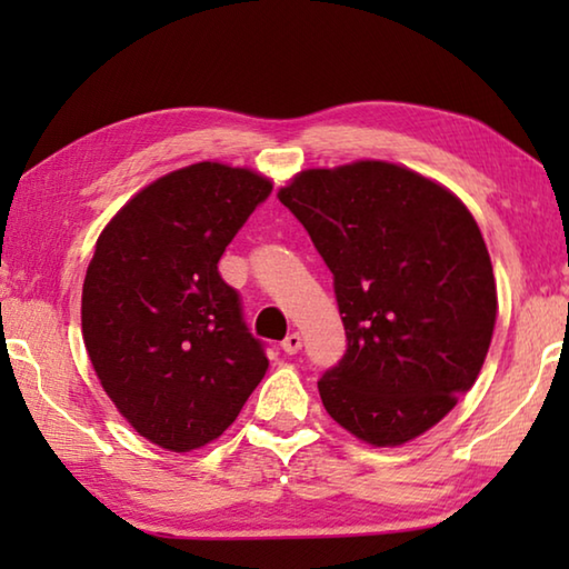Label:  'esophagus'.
Returning <instances> with one entry per match:
<instances>
[{
  "mask_svg": "<svg viewBox=\"0 0 569 569\" xmlns=\"http://www.w3.org/2000/svg\"><path fill=\"white\" fill-rule=\"evenodd\" d=\"M301 343H303L301 333L293 331V333H288L286 339L281 341V349H283L286 353H298V351H301Z\"/></svg>",
  "mask_w": 569,
  "mask_h": 569,
  "instance_id": "1",
  "label": "esophagus"
}]
</instances>
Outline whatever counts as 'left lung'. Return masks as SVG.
Instances as JSON below:
<instances>
[{
	"mask_svg": "<svg viewBox=\"0 0 569 569\" xmlns=\"http://www.w3.org/2000/svg\"><path fill=\"white\" fill-rule=\"evenodd\" d=\"M278 200L301 220L346 329L326 411L377 447L435 427L477 381L497 286L477 220L435 180L381 160L303 170Z\"/></svg>",
	"mask_w": 569,
	"mask_h": 569,
	"instance_id": "1",
	"label": "left lung"
}]
</instances>
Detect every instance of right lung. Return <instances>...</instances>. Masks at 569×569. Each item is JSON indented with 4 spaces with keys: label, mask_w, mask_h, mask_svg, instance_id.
<instances>
[{
    "label": "right lung",
    "mask_w": 569,
    "mask_h": 569,
    "mask_svg": "<svg viewBox=\"0 0 569 569\" xmlns=\"http://www.w3.org/2000/svg\"><path fill=\"white\" fill-rule=\"evenodd\" d=\"M271 190L253 170L196 162L140 190L94 246L84 346L118 411L162 449L218 439L266 377L218 261Z\"/></svg>",
    "instance_id": "1"
}]
</instances>
